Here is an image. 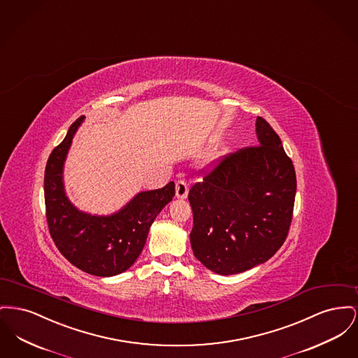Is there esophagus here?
<instances>
[{"instance_id": "obj_1", "label": "esophagus", "mask_w": 358, "mask_h": 358, "mask_svg": "<svg viewBox=\"0 0 358 358\" xmlns=\"http://www.w3.org/2000/svg\"><path fill=\"white\" fill-rule=\"evenodd\" d=\"M175 191H176V196H178L179 199H185V198H187V182H186V180H183V179L178 180V182H176V186H175Z\"/></svg>"}]
</instances>
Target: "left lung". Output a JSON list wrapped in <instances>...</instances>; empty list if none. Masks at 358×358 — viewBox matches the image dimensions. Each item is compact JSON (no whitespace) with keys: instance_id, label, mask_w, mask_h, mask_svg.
<instances>
[{"instance_id":"left-lung-1","label":"left lung","mask_w":358,"mask_h":358,"mask_svg":"<svg viewBox=\"0 0 358 358\" xmlns=\"http://www.w3.org/2000/svg\"><path fill=\"white\" fill-rule=\"evenodd\" d=\"M256 134L260 145L225 156L188 192L192 252L218 275L241 273L269 260L292 221V160L263 117L256 120Z\"/></svg>"}]
</instances>
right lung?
<instances>
[{
    "label": "right lung",
    "instance_id": "add662e5",
    "mask_svg": "<svg viewBox=\"0 0 358 358\" xmlns=\"http://www.w3.org/2000/svg\"><path fill=\"white\" fill-rule=\"evenodd\" d=\"M82 122L83 117H79L48 157L44 172L47 224L59 252L70 263L86 273L109 278L122 273L137 260L152 222L175 195V183L138 192L112 215L79 211L66 196L63 166Z\"/></svg>",
    "mask_w": 358,
    "mask_h": 358
}]
</instances>
